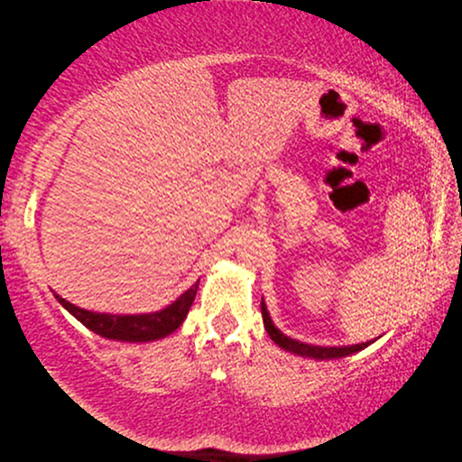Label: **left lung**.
Returning a JSON list of instances; mask_svg holds the SVG:
<instances>
[{
    "label": "left lung",
    "mask_w": 462,
    "mask_h": 462,
    "mask_svg": "<svg viewBox=\"0 0 462 462\" xmlns=\"http://www.w3.org/2000/svg\"><path fill=\"white\" fill-rule=\"evenodd\" d=\"M261 311H263V321H264V328H267L269 337L273 338L277 345L283 346V349H286V351L299 353V356H307V357H315V359H332V357L351 356V353L362 351L364 346H368L365 343L351 345V346H318V345L300 343V340L290 338V337H286V334H282L280 330H277V328L273 326V321H271V318H269L264 302H261Z\"/></svg>",
    "instance_id": "obj_1"
}]
</instances>
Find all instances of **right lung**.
<instances>
[{
    "instance_id": "1",
    "label": "right lung",
    "mask_w": 462,
    "mask_h": 462,
    "mask_svg": "<svg viewBox=\"0 0 462 462\" xmlns=\"http://www.w3.org/2000/svg\"><path fill=\"white\" fill-rule=\"evenodd\" d=\"M195 294H198V283L189 288L179 300L172 305L162 309L157 313L147 315H106V313H92L86 309H79L71 305V302L56 296L62 307L67 309L73 318H78L86 328L92 332L100 334L105 338L113 340H130V343H147V340H157L168 337L176 328L182 324L187 318L189 309H191Z\"/></svg>"
}]
</instances>
